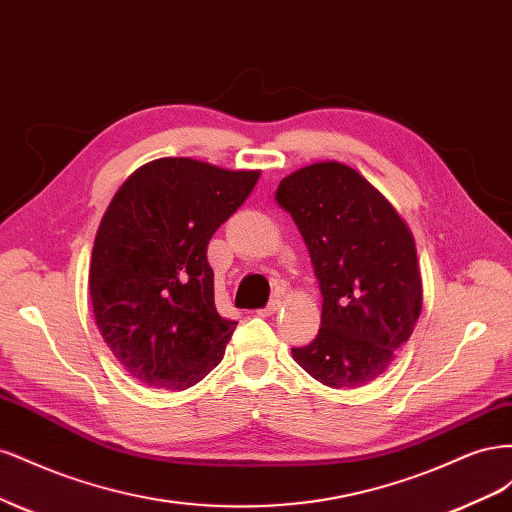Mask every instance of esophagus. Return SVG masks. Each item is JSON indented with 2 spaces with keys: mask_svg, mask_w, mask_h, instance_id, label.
Returning <instances> with one entry per match:
<instances>
[{
  "mask_svg": "<svg viewBox=\"0 0 512 512\" xmlns=\"http://www.w3.org/2000/svg\"><path fill=\"white\" fill-rule=\"evenodd\" d=\"M282 307V303L280 301H271L267 307H262V309H258V316H273L275 312H277V309H280Z\"/></svg>",
  "mask_w": 512,
  "mask_h": 512,
  "instance_id": "1",
  "label": "esophagus"
}]
</instances>
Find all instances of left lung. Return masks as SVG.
I'll use <instances>...</instances> for the list:
<instances>
[{"instance_id": "8db88e82", "label": "left lung", "mask_w": 512, "mask_h": 512, "mask_svg": "<svg viewBox=\"0 0 512 512\" xmlns=\"http://www.w3.org/2000/svg\"><path fill=\"white\" fill-rule=\"evenodd\" d=\"M275 200L297 224L322 292V327L312 344L292 348L294 361L331 389L369 384L421 316L412 232L374 185L339 162L294 170Z\"/></svg>"}]
</instances>
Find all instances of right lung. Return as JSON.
I'll return each mask as SVG.
<instances>
[{
  "mask_svg": "<svg viewBox=\"0 0 512 512\" xmlns=\"http://www.w3.org/2000/svg\"><path fill=\"white\" fill-rule=\"evenodd\" d=\"M258 177L160 158L113 196L91 252L89 294L104 342L138 382L185 391L222 361L237 322L215 307L207 245Z\"/></svg>",
  "mask_w": 512,
  "mask_h": 512,
  "instance_id": "right-lung-1",
  "label": "right lung"
}]
</instances>
